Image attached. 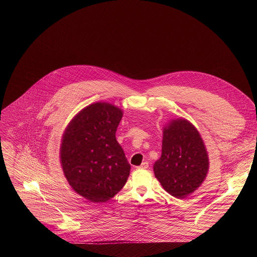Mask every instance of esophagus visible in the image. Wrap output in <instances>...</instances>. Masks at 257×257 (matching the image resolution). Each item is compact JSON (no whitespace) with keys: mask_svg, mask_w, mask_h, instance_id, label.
<instances>
[{"mask_svg":"<svg viewBox=\"0 0 257 257\" xmlns=\"http://www.w3.org/2000/svg\"><path fill=\"white\" fill-rule=\"evenodd\" d=\"M149 168V164L147 163V161H145V163H143L140 167H139V169H148Z\"/></svg>","mask_w":257,"mask_h":257,"instance_id":"34e87169","label":"esophagus"}]
</instances>
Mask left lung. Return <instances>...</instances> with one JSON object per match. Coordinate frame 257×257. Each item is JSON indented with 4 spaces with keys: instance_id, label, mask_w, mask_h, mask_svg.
<instances>
[{
    "instance_id": "obj_1",
    "label": "left lung",
    "mask_w": 257,
    "mask_h": 257,
    "mask_svg": "<svg viewBox=\"0 0 257 257\" xmlns=\"http://www.w3.org/2000/svg\"><path fill=\"white\" fill-rule=\"evenodd\" d=\"M203 141L190 121L172 120L164 129L163 152L154 164V174L165 190L182 199L195 192L208 172Z\"/></svg>"
}]
</instances>
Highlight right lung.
Here are the masks:
<instances>
[{
    "label": "right lung",
    "instance_id": "1",
    "mask_svg": "<svg viewBox=\"0 0 257 257\" xmlns=\"http://www.w3.org/2000/svg\"><path fill=\"white\" fill-rule=\"evenodd\" d=\"M123 112L108 103H93L67 126L60 148L64 176L80 196L94 203L111 199L130 174L124 150L116 142Z\"/></svg>",
    "mask_w": 257,
    "mask_h": 257
}]
</instances>
